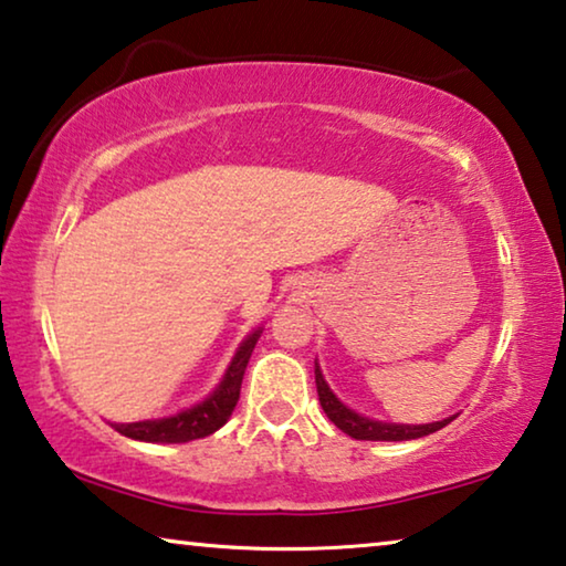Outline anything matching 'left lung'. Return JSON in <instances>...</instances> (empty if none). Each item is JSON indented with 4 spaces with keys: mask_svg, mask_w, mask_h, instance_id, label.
Listing matches in <instances>:
<instances>
[{
    "mask_svg": "<svg viewBox=\"0 0 566 566\" xmlns=\"http://www.w3.org/2000/svg\"><path fill=\"white\" fill-rule=\"evenodd\" d=\"M316 389H318V402H321V407H324L328 420H332L342 432L352 434L354 440H387V442L417 440V438H424V434L438 432L440 428H446L448 422L455 420V415L446 417V420H438V422H428V424H402V422L371 420V417L354 412L352 407H346L342 399L332 392V387L326 385L324 374H321L318 361H316Z\"/></svg>",
    "mask_w": 566,
    "mask_h": 566,
    "instance_id": "left-lung-1",
    "label": "left lung"
}]
</instances>
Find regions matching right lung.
I'll list each match as a JSON object with an SVG mask.
<instances>
[{"label": "right lung", "instance_id": "1", "mask_svg": "<svg viewBox=\"0 0 566 566\" xmlns=\"http://www.w3.org/2000/svg\"><path fill=\"white\" fill-rule=\"evenodd\" d=\"M260 334H263V326L253 328V332L242 338L238 352H234L228 369L222 374V379L217 381V387L202 399V402L187 407V410H181L177 415L159 417V420L111 422V428L132 440L167 442V446L169 442H189L207 438V434L220 430L222 424L230 420L234 405H238L242 377H245L250 354H253Z\"/></svg>", "mask_w": 566, "mask_h": 566}]
</instances>
